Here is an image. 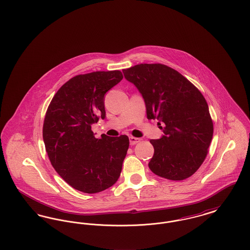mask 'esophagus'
Segmentation results:
<instances>
[{
  "instance_id": "1",
  "label": "esophagus",
  "mask_w": 250,
  "mask_h": 250,
  "mask_svg": "<svg viewBox=\"0 0 250 250\" xmlns=\"http://www.w3.org/2000/svg\"><path fill=\"white\" fill-rule=\"evenodd\" d=\"M129 142H130V145H135V144H137V143L141 142V139L135 138V137H130L129 138Z\"/></svg>"
}]
</instances>
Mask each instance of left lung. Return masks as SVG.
Here are the masks:
<instances>
[{"instance_id":"1","label":"left lung","mask_w":250,"mask_h":250,"mask_svg":"<svg viewBox=\"0 0 250 250\" xmlns=\"http://www.w3.org/2000/svg\"><path fill=\"white\" fill-rule=\"evenodd\" d=\"M123 72L143 95L147 119L164 125L162 138L150 141L155 149L150 169L173 181L190 177L202 166L213 139L204 96L182 74L162 63H141Z\"/></svg>"}]
</instances>
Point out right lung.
Wrapping results in <instances>:
<instances>
[{
	"mask_svg": "<svg viewBox=\"0 0 250 250\" xmlns=\"http://www.w3.org/2000/svg\"><path fill=\"white\" fill-rule=\"evenodd\" d=\"M119 70L78 75L63 84L48 105L43 140L52 167L77 190L94 194L120 177L129 147L125 135L95 138L92 125L105 119L104 96L119 83Z\"/></svg>",
	"mask_w": 250,
	"mask_h": 250,
	"instance_id": "1",
	"label": "right lung"
}]
</instances>
